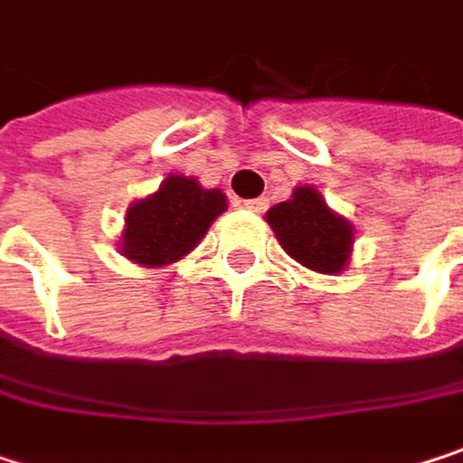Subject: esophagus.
Segmentation results:
<instances>
[{
  "mask_svg": "<svg viewBox=\"0 0 463 463\" xmlns=\"http://www.w3.org/2000/svg\"><path fill=\"white\" fill-rule=\"evenodd\" d=\"M268 203H270L268 198H254V201H246L243 206H246L249 212H254V214H262V212L268 209Z\"/></svg>",
  "mask_w": 463,
  "mask_h": 463,
  "instance_id": "1",
  "label": "esophagus"
}]
</instances>
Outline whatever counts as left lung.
<instances>
[{
	"mask_svg": "<svg viewBox=\"0 0 463 463\" xmlns=\"http://www.w3.org/2000/svg\"><path fill=\"white\" fill-rule=\"evenodd\" d=\"M265 220L281 249L303 268L324 276H335L348 268L354 251V225L326 206L317 187H295L292 198L270 206Z\"/></svg>",
	"mask_w": 463,
	"mask_h": 463,
	"instance_id": "left-lung-1",
	"label": "left lung"
}]
</instances>
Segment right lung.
Masks as SVG:
<instances>
[{
    "label": "right lung",
    "mask_w": 463,
    "mask_h": 463,
    "mask_svg": "<svg viewBox=\"0 0 463 463\" xmlns=\"http://www.w3.org/2000/svg\"><path fill=\"white\" fill-rule=\"evenodd\" d=\"M222 212H228L222 190H206L195 176L168 174L155 193L128 206L118 249L141 268L179 262L203 241Z\"/></svg>",
    "instance_id": "1"
}]
</instances>
